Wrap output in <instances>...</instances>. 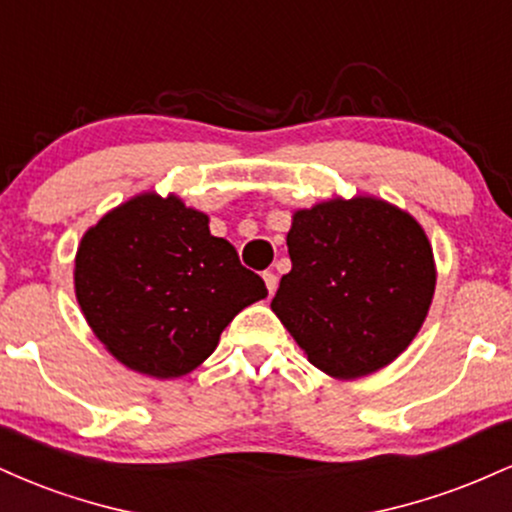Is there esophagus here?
<instances>
[{
	"label": "esophagus",
	"instance_id": "esophagus-1",
	"mask_svg": "<svg viewBox=\"0 0 512 512\" xmlns=\"http://www.w3.org/2000/svg\"><path fill=\"white\" fill-rule=\"evenodd\" d=\"M262 279H264V284H267L269 296H274L276 284H279V279H276V274H274V272H264V274H262Z\"/></svg>",
	"mask_w": 512,
	"mask_h": 512
}]
</instances>
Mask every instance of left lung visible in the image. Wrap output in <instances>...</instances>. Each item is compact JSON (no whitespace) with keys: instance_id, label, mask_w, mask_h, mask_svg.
Listing matches in <instances>:
<instances>
[{"instance_id":"obj_1","label":"left lung","mask_w":512,"mask_h":512,"mask_svg":"<svg viewBox=\"0 0 512 512\" xmlns=\"http://www.w3.org/2000/svg\"><path fill=\"white\" fill-rule=\"evenodd\" d=\"M291 272L272 310L308 361L337 380L390 366L414 342L436 291V260L414 216L385 199L332 197L298 209Z\"/></svg>"}]
</instances>
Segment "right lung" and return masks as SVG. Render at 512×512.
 <instances>
[{"mask_svg": "<svg viewBox=\"0 0 512 512\" xmlns=\"http://www.w3.org/2000/svg\"><path fill=\"white\" fill-rule=\"evenodd\" d=\"M74 291L88 327L122 366L158 380L192 373L267 286L211 236L209 216L156 192L110 209L81 238Z\"/></svg>", "mask_w": 512, "mask_h": 512, "instance_id": "right-lung-1", "label": "right lung"}]
</instances>
